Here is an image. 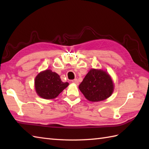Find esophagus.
<instances>
[{"instance_id": "1", "label": "esophagus", "mask_w": 149, "mask_h": 149, "mask_svg": "<svg viewBox=\"0 0 149 149\" xmlns=\"http://www.w3.org/2000/svg\"><path fill=\"white\" fill-rule=\"evenodd\" d=\"M72 83L77 84L79 83V82H78V80L77 79H74V80H72Z\"/></svg>"}]
</instances>
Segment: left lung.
<instances>
[{"instance_id":"left-lung-1","label":"left lung","mask_w":149,"mask_h":149,"mask_svg":"<svg viewBox=\"0 0 149 149\" xmlns=\"http://www.w3.org/2000/svg\"><path fill=\"white\" fill-rule=\"evenodd\" d=\"M113 83L108 74L101 70L91 69L79 88L84 97L91 102H99L111 95Z\"/></svg>"}]
</instances>
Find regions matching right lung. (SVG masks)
Here are the masks:
<instances>
[{
	"label": "right lung",
	"mask_w": 149,
	"mask_h": 149,
	"mask_svg": "<svg viewBox=\"0 0 149 149\" xmlns=\"http://www.w3.org/2000/svg\"><path fill=\"white\" fill-rule=\"evenodd\" d=\"M35 89L43 99H54L68 86V83L61 81L59 75L50 70L40 72L35 78Z\"/></svg>",
	"instance_id": "obj_1"
}]
</instances>
